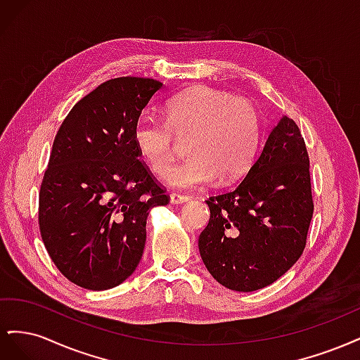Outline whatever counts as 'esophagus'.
Returning <instances> with one entry per match:
<instances>
[{
  "label": "esophagus",
  "mask_w": 360,
  "mask_h": 360,
  "mask_svg": "<svg viewBox=\"0 0 360 360\" xmlns=\"http://www.w3.org/2000/svg\"><path fill=\"white\" fill-rule=\"evenodd\" d=\"M169 201H171V204H184V202L191 201V197H188V195H181V193H171Z\"/></svg>",
  "instance_id": "obj_1"
}]
</instances>
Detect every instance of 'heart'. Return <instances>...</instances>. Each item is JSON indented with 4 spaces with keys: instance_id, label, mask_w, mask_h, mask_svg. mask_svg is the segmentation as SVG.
I'll use <instances>...</instances> for the list:
<instances>
[{
    "instance_id": "1",
    "label": "heart",
    "mask_w": 360,
    "mask_h": 360,
    "mask_svg": "<svg viewBox=\"0 0 360 360\" xmlns=\"http://www.w3.org/2000/svg\"><path fill=\"white\" fill-rule=\"evenodd\" d=\"M134 144L156 176L163 177L176 159L177 140L188 139L189 158L174 168L171 186L195 189L237 180L252 162L259 141V115L242 97L210 86H193L165 103V120L141 114Z\"/></svg>"
}]
</instances>
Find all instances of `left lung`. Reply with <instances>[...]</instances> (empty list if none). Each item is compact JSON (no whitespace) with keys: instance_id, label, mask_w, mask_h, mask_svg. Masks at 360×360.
Listing matches in <instances>:
<instances>
[{"instance_id":"left-lung-1","label":"left lung","mask_w":360,"mask_h":360,"mask_svg":"<svg viewBox=\"0 0 360 360\" xmlns=\"http://www.w3.org/2000/svg\"><path fill=\"white\" fill-rule=\"evenodd\" d=\"M210 221L198 248L224 287L255 291L274 284L300 258L314 213L309 156L287 115L236 186L205 201Z\"/></svg>"}]
</instances>
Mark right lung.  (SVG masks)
Returning <instances> with one entry per match:
<instances>
[{
    "mask_svg": "<svg viewBox=\"0 0 360 360\" xmlns=\"http://www.w3.org/2000/svg\"><path fill=\"white\" fill-rule=\"evenodd\" d=\"M162 82L110 79L76 103L53 139L39 193L41 240L73 284L102 291L138 267L147 216L168 195L141 162L134 126Z\"/></svg>",
    "mask_w": 360,
    "mask_h": 360,
    "instance_id": "1",
    "label": "right lung"
}]
</instances>
